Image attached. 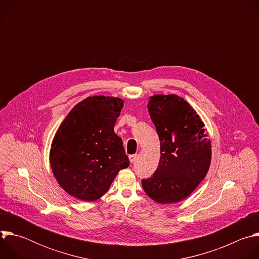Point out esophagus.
<instances>
[{"mask_svg": "<svg viewBox=\"0 0 259 259\" xmlns=\"http://www.w3.org/2000/svg\"><path fill=\"white\" fill-rule=\"evenodd\" d=\"M129 160H130V163H134L137 160V155H130Z\"/></svg>", "mask_w": 259, "mask_h": 259, "instance_id": "obj_1", "label": "esophagus"}]
</instances>
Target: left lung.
<instances>
[{"instance_id": "left-lung-1", "label": "left lung", "mask_w": 259, "mask_h": 259, "mask_svg": "<svg viewBox=\"0 0 259 259\" xmlns=\"http://www.w3.org/2000/svg\"><path fill=\"white\" fill-rule=\"evenodd\" d=\"M147 107L159 135L161 157L153 176L141 180L142 188L161 204L182 201L196 190L209 170L208 133L196 110L177 95H154Z\"/></svg>"}]
</instances>
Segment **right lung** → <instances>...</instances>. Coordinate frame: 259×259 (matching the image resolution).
Segmentation results:
<instances>
[{
	"label": "right lung",
	"mask_w": 259,
	"mask_h": 259,
	"mask_svg": "<svg viewBox=\"0 0 259 259\" xmlns=\"http://www.w3.org/2000/svg\"><path fill=\"white\" fill-rule=\"evenodd\" d=\"M123 106L118 97L90 96L73 106L61 123L51 144L50 165L68 195L95 201L129 166L123 141L114 132Z\"/></svg>",
	"instance_id": "add662e5"
}]
</instances>
